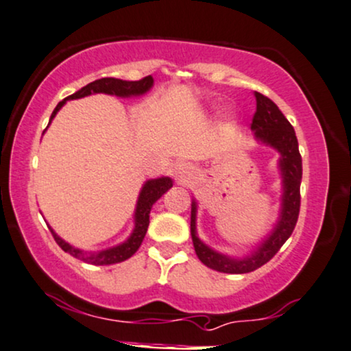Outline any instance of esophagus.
<instances>
[{
	"instance_id": "obj_1",
	"label": "esophagus",
	"mask_w": 351,
	"mask_h": 351,
	"mask_svg": "<svg viewBox=\"0 0 351 351\" xmlns=\"http://www.w3.org/2000/svg\"><path fill=\"white\" fill-rule=\"evenodd\" d=\"M189 170H191V167H189L188 163H178L175 167V175L178 176L180 180H184V178H186Z\"/></svg>"
}]
</instances>
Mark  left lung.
Masks as SVG:
<instances>
[{"mask_svg":"<svg viewBox=\"0 0 351 351\" xmlns=\"http://www.w3.org/2000/svg\"><path fill=\"white\" fill-rule=\"evenodd\" d=\"M256 111L253 114L252 129L256 138L269 143L281 154V171L285 181V194H282L281 219L269 239L255 252V255L245 260H232L221 253L210 250L196 237V204L191 208V237L197 258L208 268L221 273L242 274L250 273L263 267L280 252L286 240L291 237L296 227L299 209H301V178H302V158L299 154L298 137L294 128L286 119L280 108L268 96L255 93Z\"/></svg>","mask_w":351,"mask_h":351,"instance_id":"8db88e82","label":"left lung"}]
</instances>
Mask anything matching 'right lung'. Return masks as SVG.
Returning a JSON list of instances; mask_svg holds the SVG:
<instances>
[{
	"mask_svg": "<svg viewBox=\"0 0 351 351\" xmlns=\"http://www.w3.org/2000/svg\"><path fill=\"white\" fill-rule=\"evenodd\" d=\"M154 84V78L152 77H143L142 80H137V82H124V80H117V78H101L96 80L86 86H83L82 90H78L73 95L66 96L65 99L60 101L57 104V108L53 109L52 116H50V121L53 119L55 114H57L58 109H60L63 104H65L66 99H78L83 98V96L91 95V93H106V95H116V96H130V95H142V93L149 91L150 86ZM50 124V122H49ZM173 186L170 178H158V180H150L143 184L141 196H138V202H137V209H135V229L130 235L128 242H124L119 247L109 248V250L99 252V253H93V255H84L83 252H80L78 248L70 247L69 243L63 242V240L58 237L55 232H52L55 242L58 243V247L62 248L63 252L70 253L71 256L75 258H80L86 263L91 265H114V263H121V261L130 258L135 252L138 250L141 247L143 237H145L147 229H149L150 223V209L154 206V202L162 197L163 193H167L168 189Z\"/></svg>",
	"mask_w": 351,
	"mask_h": 351,
	"instance_id": "1",
	"label": "right lung"
}]
</instances>
